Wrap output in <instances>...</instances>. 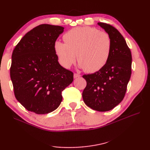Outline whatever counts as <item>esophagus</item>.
<instances>
[{"mask_svg":"<svg viewBox=\"0 0 150 150\" xmlns=\"http://www.w3.org/2000/svg\"><path fill=\"white\" fill-rule=\"evenodd\" d=\"M81 75L80 74H78L77 73H74V78H79V77H80Z\"/></svg>","mask_w":150,"mask_h":150,"instance_id":"obj_1","label":"esophagus"}]
</instances>
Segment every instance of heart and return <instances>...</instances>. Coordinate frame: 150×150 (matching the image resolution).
Instances as JSON below:
<instances>
[{
	"mask_svg": "<svg viewBox=\"0 0 150 150\" xmlns=\"http://www.w3.org/2000/svg\"><path fill=\"white\" fill-rule=\"evenodd\" d=\"M64 42L56 41L54 51L62 66L71 67L76 60L88 72H95L106 66L110 57L112 40L106 32L91 27H79L64 34Z\"/></svg>",
	"mask_w": 150,
	"mask_h": 150,
	"instance_id": "heart-1",
	"label": "heart"
}]
</instances>
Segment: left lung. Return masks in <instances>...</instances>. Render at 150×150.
<instances>
[{
	"label": "left lung",
	"mask_w": 150,
	"mask_h": 150,
	"mask_svg": "<svg viewBox=\"0 0 150 150\" xmlns=\"http://www.w3.org/2000/svg\"><path fill=\"white\" fill-rule=\"evenodd\" d=\"M98 24L110 35L111 52L107 64L101 69L83 76L87 83L83 98L88 106L103 112L112 110L123 99L131 74L132 56L118 30L106 23Z\"/></svg>",
	"instance_id": "obj_1"
}]
</instances>
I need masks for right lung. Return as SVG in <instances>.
Segmentation results:
<instances>
[{"mask_svg": "<svg viewBox=\"0 0 150 150\" xmlns=\"http://www.w3.org/2000/svg\"><path fill=\"white\" fill-rule=\"evenodd\" d=\"M64 29L39 25L13 49L10 69L13 91L29 111L43 115L56 110L62 101V91L73 81V72L59 64L54 48Z\"/></svg>", "mask_w": 150, "mask_h": 150, "instance_id": "1", "label": "right lung"}]
</instances>
